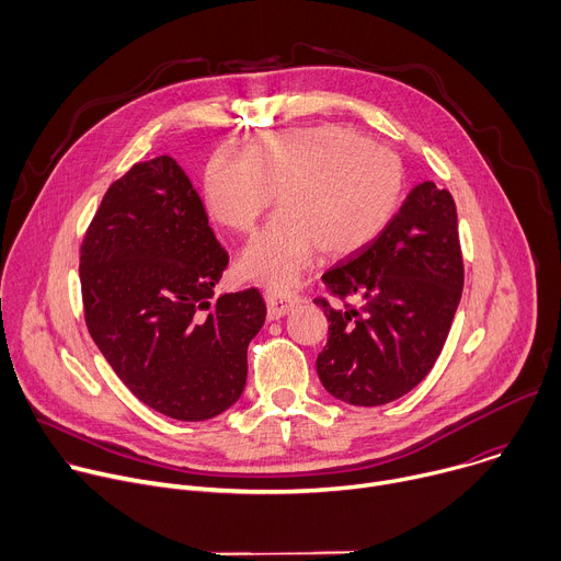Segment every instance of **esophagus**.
<instances>
[{
    "label": "esophagus",
    "mask_w": 561,
    "mask_h": 561,
    "mask_svg": "<svg viewBox=\"0 0 561 561\" xmlns=\"http://www.w3.org/2000/svg\"><path fill=\"white\" fill-rule=\"evenodd\" d=\"M266 304H268V317L279 319L293 306L299 304V295L290 293V290H284V288H266Z\"/></svg>",
    "instance_id": "obj_1"
}]
</instances>
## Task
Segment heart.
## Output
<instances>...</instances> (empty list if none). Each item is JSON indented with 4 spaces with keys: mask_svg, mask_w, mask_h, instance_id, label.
Wrapping results in <instances>:
<instances>
[{
    "mask_svg": "<svg viewBox=\"0 0 561 561\" xmlns=\"http://www.w3.org/2000/svg\"><path fill=\"white\" fill-rule=\"evenodd\" d=\"M277 195L279 213L239 260L247 277L288 286L319 251L359 253L390 226L407 195V169L392 150L344 126L260 135L247 154L217 152L204 171L210 217L251 232Z\"/></svg>",
    "mask_w": 561,
    "mask_h": 561,
    "instance_id": "heart-1",
    "label": "heart"
}]
</instances>
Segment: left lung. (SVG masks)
Segmentation results:
<instances>
[{"mask_svg": "<svg viewBox=\"0 0 561 561\" xmlns=\"http://www.w3.org/2000/svg\"><path fill=\"white\" fill-rule=\"evenodd\" d=\"M322 282L335 297L314 299L331 322L317 355L324 388L353 407L407 394L435 366L463 288L453 195L417 184L375 242Z\"/></svg>", "mask_w": 561, "mask_h": 561, "instance_id": "8db88e82", "label": "left lung"}]
</instances>
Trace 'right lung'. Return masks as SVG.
Returning <instances> with one entry per match:
<instances>
[{
	"label": "right lung",
	"instance_id": "obj_1",
	"mask_svg": "<svg viewBox=\"0 0 561 561\" xmlns=\"http://www.w3.org/2000/svg\"><path fill=\"white\" fill-rule=\"evenodd\" d=\"M228 253L173 157L135 164L106 191L79 251L87 327L128 390L167 417L204 422L244 392L266 319L257 288H213Z\"/></svg>",
	"mask_w": 561,
	"mask_h": 561
}]
</instances>
